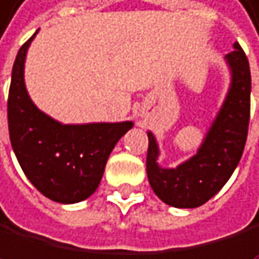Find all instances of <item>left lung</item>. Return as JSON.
I'll return each mask as SVG.
<instances>
[{"label":"left lung","mask_w":259,"mask_h":259,"mask_svg":"<svg viewBox=\"0 0 259 259\" xmlns=\"http://www.w3.org/2000/svg\"><path fill=\"white\" fill-rule=\"evenodd\" d=\"M231 87L197 155L177 167L158 164L159 148L148 132L147 174L153 192L169 206L197 208L223 189L242 158L250 122V64L239 43L226 54Z\"/></svg>","instance_id":"left-lung-1"}]
</instances>
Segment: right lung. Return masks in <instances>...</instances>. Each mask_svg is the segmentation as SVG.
I'll return each instance as SVG.
<instances>
[{
  "label": "right lung",
  "instance_id": "right-lung-1",
  "mask_svg": "<svg viewBox=\"0 0 259 259\" xmlns=\"http://www.w3.org/2000/svg\"><path fill=\"white\" fill-rule=\"evenodd\" d=\"M33 36L20 47L12 66L8 98L9 139L27 179L45 197L70 205L95 193L112 148L134 122L61 124L28 97L24 67Z\"/></svg>",
  "mask_w": 259,
  "mask_h": 259
}]
</instances>
